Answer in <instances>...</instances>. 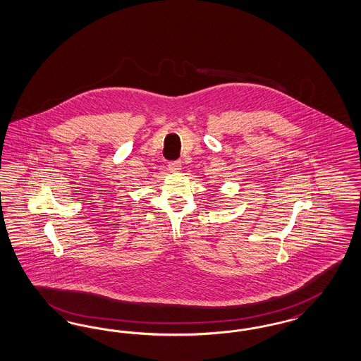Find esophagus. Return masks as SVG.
Listing matches in <instances>:
<instances>
[{
  "label": "esophagus",
  "instance_id": "34e87169",
  "mask_svg": "<svg viewBox=\"0 0 361 361\" xmlns=\"http://www.w3.org/2000/svg\"><path fill=\"white\" fill-rule=\"evenodd\" d=\"M168 168L171 172H180L181 171V162L180 161H171L168 164Z\"/></svg>",
  "mask_w": 361,
  "mask_h": 361
}]
</instances>
